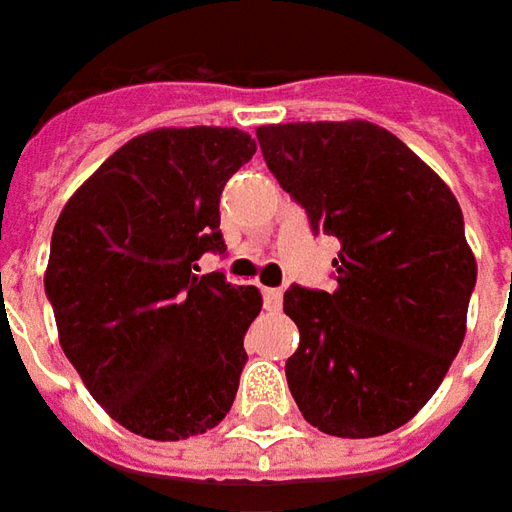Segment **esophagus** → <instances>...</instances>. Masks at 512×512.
Instances as JSON below:
<instances>
[{
	"mask_svg": "<svg viewBox=\"0 0 512 512\" xmlns=\"http://www.w3.org/2000/svg\"><path fill=\"white\" fill-rule=\"evenodd\" d=\"M262 296H264V307H267V310H279L281 301H284V293H281L279 287H264Z\"/></svg>",
	"mask_w": 512,
	"mask_h": 512,
	"instance_id": "34e87169",
	"label": "esophagus"
}]
</instances>
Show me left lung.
<instances>
[{"instance_id": "8db88e82", "label": "left lung", "mask_w": 512, "mask_h": 512, "mask_svg": "<svg viewBox=\"0 0 512 512\" xmlns=\"http://www.w3.org/2000/svg\"><path fill=\"white\" fill-rule=\"evenodd\" d=\"M256 137L312 231L341 242L332 293H284L301 335L284 366L298 411L332 437L389 434L440 389L465 341L476 259L462 208L369 120L270 123Z\"/></svg>"}]
</instances>
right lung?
Segmentation results:
<instances>
[{"mask_svg":"<svg viewBox=\"0 0 512 512\" xmlns=\"http://www.w3.org/2000/svg\"><path fill=\"white\" fill-rule=\"evenodd\" d=\"M256 154L233 126L132 137L72 194L44 270L58 344L112 420L177 442L225 420L262 312L256 287L197 276L225 250L219 197Z\"/></svg>","mask_w":512,"mask_h":512,"instance_id":"obj_1","label":"right lung"}]
</instances>
